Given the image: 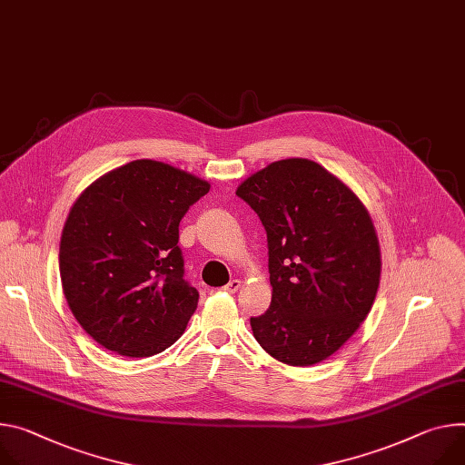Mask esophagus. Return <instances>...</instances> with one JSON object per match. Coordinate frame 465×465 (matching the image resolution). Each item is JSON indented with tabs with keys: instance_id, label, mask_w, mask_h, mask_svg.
Here are the masks:
<instances>
[{
	"instance_id": "obj_1",
	"label": "esophagus",
	"mask_w": 465,
	"mask_h": 465,
	"mask_svg": "<svg viewBox=\"0 0 465 465\" xmlns=\"http://www.w3.org/2000/svg\"><path fill=\"white\" fill-rule=\"evenodd\" d=\"M239 289H241V280H232L224 285V291H228V292H237Z\"/></svg>"
}]
</instances>
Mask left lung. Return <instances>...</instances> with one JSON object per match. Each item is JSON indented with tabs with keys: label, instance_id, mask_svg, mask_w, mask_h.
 Masks as SVG:
<instances>
[{
	"label": "left lung",
	"instance_id": "1",
	"mask_svg": "<svg viewBox=\"0 0 465 465\" xmlns=\"http://www.w3.org/2000/svg\"><path fill=\"white\" fill-rule=\"evenodd\" d=\"M267 232L272 301L252 317L258 343L294 367L340 351L369 315L382 262L360 198L315 161L267 164L237 187Z\"/></svg>",
	"mask_w": 465,
	"mask_h": 465
}]
</instances>
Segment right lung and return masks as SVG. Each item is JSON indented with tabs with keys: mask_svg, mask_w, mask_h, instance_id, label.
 <instances>
[{
	"mask_svg": "<svg viewBox=\"0 0 465 465\" xmlns=\"http://www.w3.org/2000/svg\"><path fill=\"white\" fill-rule=\"evenodd\" d=\"M209 183L152 159L98 178L72 205L61 235L64 299L96 343L148 358L174 345L198 304L185 282L180 221Z\"/></svg>",
	"mask_w": 465,
	"mask_h": 465,
	"instance_id": "right-lung-1",
	"label": "right lung"
}]
</instances>
